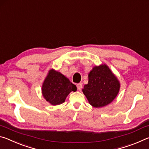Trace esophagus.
<instances>
[{"label":"esophagus","instance_id":"34e87169","mask_svg":"<svg viewBox=\"0 0 149 149\" xmlns=\"http://www.w3.org/2000/svg\"><path fill=\"white\" fill-rule=\"evenodd\" d=\"M77 89L78 90H81L82 89V84H77Z\"/></svg>","mask_w":149,"mask_h":149}]
</instances>
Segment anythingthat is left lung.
Wrapping results in <instances>:
<instances>
[{
	"label": "left lung",
	"mask_w": 149,
	"mask_h": 149,
	"mask_svg": "<svg viewBox=\"0 0 149 149\" xmlns=\"http://www.w3.org/2000/svg\"><path fill=\"white\" fill-rule=\"evenodd\" d=\"M88 77L89 81L85 85L82 91L92 107H105L117 97L120 83L107 64L95 65Z\"/></svg>",
	"instance_id": "1"
}]
</instances>
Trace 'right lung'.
Here are the masks:
<instances>
[{"label": "right lung", "instance_id": "right-lung-1", "mask_svg": "<svg viewBox=\"0 0 149 149\" xmlns=\"http://www.w3.org/2000/svg\"><path fill=\"white\" fill-rule=\"evenodd\" d=\"M77 91V87L61 73L50 70L42 85V95L50 104L55 106L65 102L70 93Z\"/></svg>", "mask_w": 149, "mask_h": 149}]
</instances>
